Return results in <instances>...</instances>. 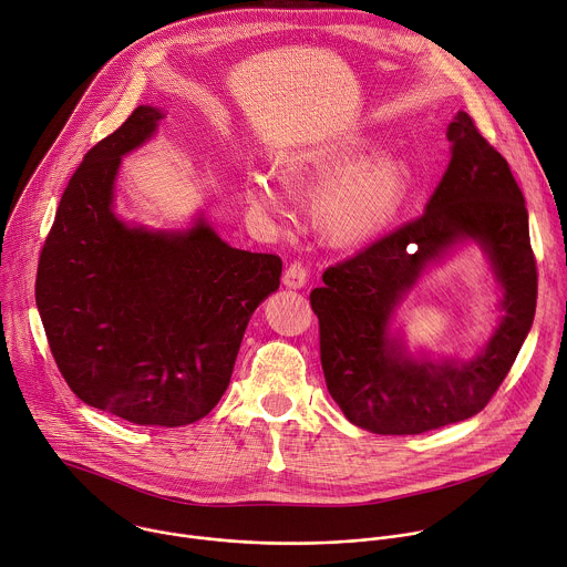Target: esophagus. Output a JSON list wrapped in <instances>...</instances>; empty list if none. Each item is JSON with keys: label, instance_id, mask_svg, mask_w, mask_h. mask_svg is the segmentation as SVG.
Returning a JSON list of instances; mask_svg holds the SVG:
<instances>
[{"label": "esophagus", "instance_id": "obj_1", "mask_svg": "<svg viewBox=\"0 0 567 567\" xmlns=\"http://www.w3.org/2000/svg\"><path fill=\"white\" fill-rule=\"evenodd\" d=\"M308 281V268L301 261H292L284 272V286L288 288H303Z\"/></svg>", "mask_w": 567, "mask_h": 567}]
</instances>
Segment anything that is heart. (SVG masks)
<instances>
[{
  "label": "heart",
  "instance_id": "obj_1",
  "mask_svg": "<svg viewBox=\"0 0 567 567\" xmlns=\"http://www.w3.org/2000/svg\"><path fill=\"white\" fill-rule=\"evenodd\" d=\"M375 143L367 138L330 141L292 154L284 174L295 185L328 183L317 198L319 228L339 244L375 237L395 218L411 189V167L395 156L371 158ZM244 196L261 214L277 216L286 207V183L268 172H250Z\"/></svg>",
  "mask_w": 567,
  "mask_h": 567
}]
</instances>
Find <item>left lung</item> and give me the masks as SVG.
<instances>
[{"label": "left lung", "instance_id": "1", "mask_svg": "<svg viewBox=\"0 0 567 567\" xmlns=\"http://www.w3.org/2000/svg\"><path fill=\"white\" fill-rule=\"evenodd\" d=\"M446 138L451 161L424 214L330 266L310 292L328 393L355 426L380 435L424 433L483 411L534 321L536 261L523 192L470 113H456ZM467 240L486 252L504 288L502 323L470 361L413 357L390 328L392 315L429 262Z\"/></svg>", "mask_w": 567, "mask_h": 567}]
</instances>
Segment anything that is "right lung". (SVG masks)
Segmentation results:
<instances>
[{
	"label": "right lung",
	"mask_w": 567,
	"mask_h": 567,
	"mask_svg": "<svg viewBox=\"0 0 567 567\" xmlns=\"http://www.w3.org/2000/svg\"><path fill=\"white\" fill-rule=\"evenodd\" d=\"M165 113L141 104L91 147L44 241L35 301L55 364L89 406L134 424L205 417L233 378L281 259L225 244L203 214L187 230H150L113 212L123 156Z\"/></svg>",
	"instance_id": "obj_1"
}]
</instances>
